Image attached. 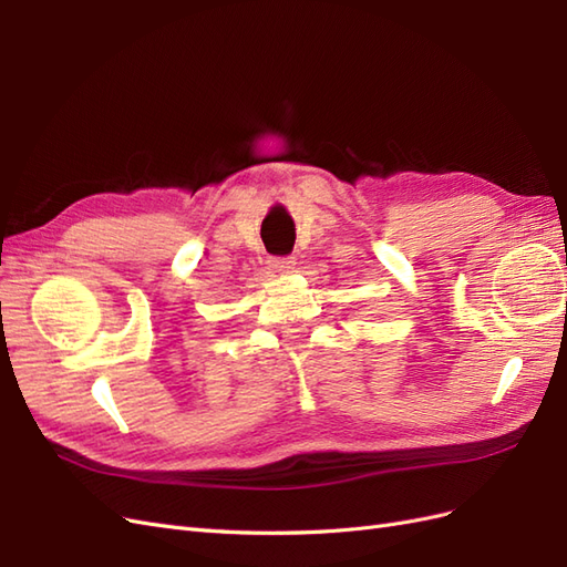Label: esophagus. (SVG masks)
Returning a JSON list of instances; mask_svg holds the SVG:
<instances>
[{
    "label": "esophagus",
    "instance_id": "esophagus-1",
    "mask_svg": "<svg viewBox=\"0 0 567 567\" xmlns=\"http://www.w3.org/2000/svg\"><path fill=\"white\" fill-rule=\"evenodd\" d=\"M271 269L284 277V274H290L296 269V260L293 257H277V260H271Z\"/></svg>",
    "mask_w": 567,
    "mask_h": 567
}]
</instances>
